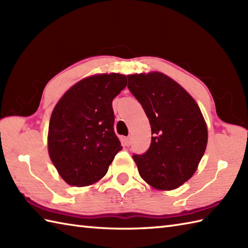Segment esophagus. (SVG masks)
<instances>
[{
	"label": "esophagus",
	"mask_w": 248,
	"mask_h": 248,
	"mask_svg": "<svg viewBox=\"0 0 248 248\" xmlns=\"http://www.w3.org/2000/svg\"><path fill=\"white\" fill-rule=\"evenodd\" d=\"M124 145L125 146H130L131 145V138H130V136H127V138H124Z\"/></svg>",
	"instance_id": "34e87169"
}]
</instances>
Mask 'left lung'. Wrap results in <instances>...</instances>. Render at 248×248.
Masks as SVG:
<instances>
[{
	"label": "left lung",
	"mask_w": 248,
	"mask_h": 248,
	"mask_svg": "<svg viewBox=\"0 0 248 248\" xmlns=\"http://www.w3.org/2000/svg\"><path fill=\"white\" fill-rule=\"evenodd\" d=\"M128 81L151 127L148 150L133 155L140 175L155 188H177L194 175L207 147V124L198 104L160 72L131 75Z\"/></svg>",
	"instance_id": "8db88e82"
}]
</instances>
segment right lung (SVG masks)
I'll use <instances>...</instances> for the list:
<instances>
[{"instance_id":"1","label":"right lung","mask_w":248,"mask_h":248,"mask_svg":"<svg viewBox=\"0 0 248 248\" xmlns=\"http://www.w3.org/2000/svg\"><path fill=\"white\" fill-rule=\"evenodd\" d=\"M127 86L118 73L83 78L62 97L52 112L48 147L51 161L75 186L97 182L121 150L114 131L113 99Z\"/></svg>"}]
</instances>
